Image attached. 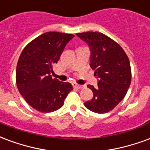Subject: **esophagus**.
Segmentation results:
<instances>
[{"label": "esophagus", "instance_id": "1", "mask_svg": "<svg viewBox=\"0 0 150 150\" xmlns=\"http://www.w3.org/2000/svg\"><path fill=\"white\" fill-rule=\"evenodd\" d=\"M72 85H73V87L75 88H83V86H82V85H79V84H77V83H72Z\"/></svg>", "mask_w": 150, "mask_h": 150}]
</instances>
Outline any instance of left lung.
<instances>
[{
  "mask_svg": "<svg viewBox=\"0 0 150 150\" xmlns=\"http://www.w3.org/2000/svg\"><path fill=\"white\" fill-rule=\"evenodd\" d=\"M90 48V67L98 78V87H88L93 97L84 103L85 107L96 113L112 110L125 96L131 83L129 58L119 44L99 32L76 34Z\"/></svg>",
  "mask_w": 150,
  "mask_h": 150,
  "instance_id": "8db88e82",
  "label": "left lung"
}]
</instances>
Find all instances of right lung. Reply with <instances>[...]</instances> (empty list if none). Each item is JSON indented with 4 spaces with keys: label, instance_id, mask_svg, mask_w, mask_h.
I'll list each match as a JSON object with an SVG mask.
<instances>
[{
    "label": "right lung",
    "instance_id": "1",
    "mask_svg": "<svg viewBox=\"0 0 150 150\" xmlns=\"http://www.w3.org/2000/svg\"><path fill=\"white\" fill-rule=\"evenodd\" d=\"M75 37L71 34L47 32L25 46L18 59L16 82L18 91L34 109L50 112L59 109L73 87L53 79L50 73L66 45Z\"/></svg>",
    "mask_w": 150,
    "mask_h": 150
}]
</instances>
